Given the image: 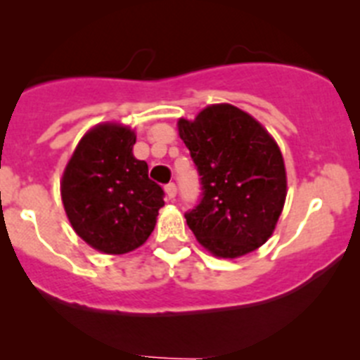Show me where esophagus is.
Here are the masks:
<instances>
[{
	"instance_id": "obj_1",
	"label": "esophagus",
	"mask_w": 360,
	"mask_h": 360,
	"mask_svg": "<svg viewBox=\"0 0 360 360\" xmlns=\"http://www.w3.org/2000/svg\"><path fill=\"white\" fill-rule=\"evenodd\" d=\"M165 195H167V198L173 200L174 196H176V186H174L173 182H169L167 186H165Z\"/></svg>"
}]
</instances>
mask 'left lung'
Instances as JSON below:
<instances>
[{
	"instance_id": "left-lung-1",
	"label": "left lung",
	"mask_w": 360,
	"mask_h": 360,
	"mask_svg": "<svg viewBox=\"0 0 360 360\" xmlns=\"http://www.w3.org/2000/svg\"><path fill=\"white\" fill-rule=\"evenodd\" d=\"M178 133L198 171L202 195L186 212L196 240L219 257L262 247L274 231L287 196V173L274 139L231 104L178 120Z\"/></svg>"
}]
</instances>
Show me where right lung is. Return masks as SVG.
Returning <instances> with one entry per match:
<instances>
[{
	"label": "right lung",
	"mask_w": 360,
	"mask_h": 360,
	"mask_svg": "<svg viewBox=\"0 0 360 360\" xmlns=\"http://www.w3.org/2000/svg\"><path fill=\"white\" fill-rule=\"evenodd\" d=\"M136 136L119 124H101L73 151L61 196L73 231L106 254L139 249L157 224L164 189L133 157Z\"/></svg>",
	"instance_id": "right-lung-1"
}]
</instances>
